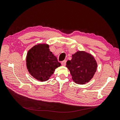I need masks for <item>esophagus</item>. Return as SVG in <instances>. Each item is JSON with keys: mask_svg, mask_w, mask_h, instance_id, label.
Listing matches in <instances>:
<instances>
[{"mask_svg": "<svg viewBox=\"0 0 120 120\" xmlns=\"http://www.w3.org/2000/svg\"><path fill=\"white\" fill-rule=\"evenodd\" d=\"M66 60H64V61L61 62V65L62 66H66Z\"/></svg>", "mask_w": 120, "mask_h": 120, "instance_id": "obj_1", "label": "esophagus"}]
</instances>
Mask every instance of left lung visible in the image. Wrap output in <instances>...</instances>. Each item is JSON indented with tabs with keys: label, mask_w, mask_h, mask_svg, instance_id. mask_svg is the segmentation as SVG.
Here are the masks:
<instances>
[{
	"label": "left lung",
	"mask_w": 120,
	"mask_h": 120,
	"mask_svg": "<svg viewBox=\"0 0 120 120\" xmlns=\"http://www.w3.org/2000/svg\"><path fill=\"white\" fill-rule=\"evenodd\" d=\"M72 79L75 83L83 84L89 82L96 71L97 64L93 56L84 51H78L66 63Z\"/></svg>",
	"instance_id": "obj_1"
}]
</instances>
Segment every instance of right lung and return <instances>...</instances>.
<instances>
[{
    "label": "right lung",
    "mask_w": 120,
    "mask_h": 120,
    "mask_svg": "<svg viewBox=\"0 0 120 120\" xmlns=\"http://www.w3.org/2000/svg\"><path fill=\"white\" fill-rule=\"evenodd\" d=\"M46 44H39L31 49L26 57L27 68L30 75L41 81L48 80L61 64Z\"/></svg>",
    "instance_id": "right-lung-1"
}]
</instances>
